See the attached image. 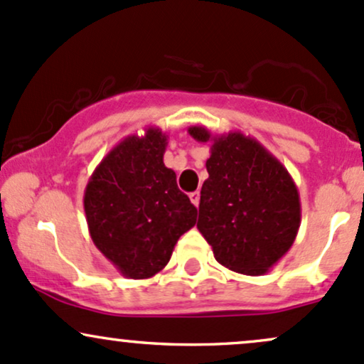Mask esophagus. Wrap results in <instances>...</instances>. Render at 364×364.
I'll list each match as a JSON object with an SVG mask.
<instances>
[{
    "label": "esophagus",
    "instance_id": "1",
    "mask_svg": "<svg viewBox=\"0 0 364 364\" xmlns=\"http://www.w3.org/2000/svg\"><path fill=\"white\" fill-rule=\"evenodd\" d=\"M190 200L195 207H198V203H200V193H198V191H193V193H190Z\"/></svg>",
    "mask_w": 364,
    "mask_h": 364
}]
</instances>
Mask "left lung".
Here are the masks:
<instances>
[{
	"label": "left lung",
	"mask_w": 364,
	"mask_h": 364,
	"mask_svg": "<svg viewBox=\"0 0 364 364\" xmlns=\"http://www.w3.org/2000/svg\"><path fill=\"white\" fill-rule=\"evenodd\" d=\"M210 143L197 228L215 261L247 277H261L290 250L301 226V198L292 176L257 139L240 131L214 136L188 127Z\"/></svg>",
	"instance_id": "left-lung-1"
}]
</instances>
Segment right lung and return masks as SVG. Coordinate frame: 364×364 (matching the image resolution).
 Here are the masks:
<instances>
[{
	"instance_id": "add662e5",
	"label": "right lung",
	"mask_w": 364,
	"mask_h": 364,
	"mask_svg": "<svg viewBox=\"0 0 364 364\" xmlns=\"http://www.w3.org/2000/svg\"><path fill=\"white\" fill-rule=\"evenodd\" d=\"M167 134L146 127L112 149L85 190L87 230L97 249L126 278L161 273L197 209L164 164Z\"/></svg>"
}]
</instances>
